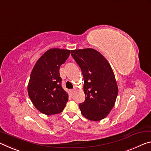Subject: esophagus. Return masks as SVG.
I'll use <instances>...</instances> for the list:
<instances>
[{
  "mask_svg": "<svg viewBox=\"0 0 151 151\" xmlns=\"http://www.w3.org/2000/svg\"><path fill=\"white\" fill-rule=\"evenodd\" d=\"M74 92H75V90H70V93H71V95H73Z\"/></svg>",
  "mask_w": 151,
  "mask_h": 151,
  "instance_id": "esophagus-1",
  "label": "esophagus"
}]
</instances>
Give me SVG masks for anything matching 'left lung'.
<instances>
[{
	"instance_id": "8db88e82",
	"label": "left lung",
	"mask_w": 151,
	"mask_h": 151,
	"mask_svg": "<svg viewBox=\"0 0 151 151\" xmlns=\"http://www.w3.org/2000/svg\"><path fill=\"white\" fill-rule=\"evenodd\" d=\"M71 55L83 74L85 101L79 104L83 116L92 121L104 118L112 109L118 89L109 63L93 49H77Z\"/></svg>"
}]
</instances>
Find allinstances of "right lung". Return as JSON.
Here are the masks:
<instances>
[{"mask_svg":"<svg viewBox=\"0 0 151 151\" xmlns=\"http://www.w3.org/2000/svg\"><path fill=\"white\" fill-rule=\"evenodd\" d=\"M70 54V51L67 49H49L38 59L31 71L28 85L29 98L44 114L61 112L68 102V95L61 86L59 68Z\"/></svg>","mask_w":151,"mask_h":151,"instance_id":"right-lung-1","label":"right lung"}]
</instances>
